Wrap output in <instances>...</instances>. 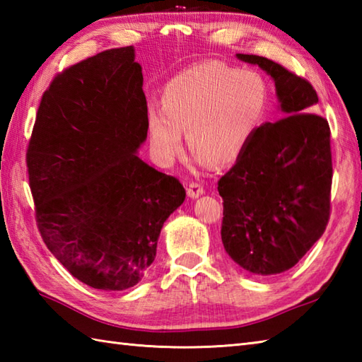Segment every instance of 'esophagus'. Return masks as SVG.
Instances as JSON below:
<instances>
[{
    "label": "esophagus",
    "mask_w": 362,
    "mask_h": 362,
    "mask_svg": "<svg viewBox=\"0 0 362 362\" xmlns=\"http://www.w3.org/2000/svg\"><path fill=\"white\" fill-rule=\"evenodd\" d=\"M187 191H188V196L189 197H193V199H196V197H199L201 194H204V187H202V183H199V182H191L189 185H188V188H187Z\"/></svg>",
    "instance_id": "obj_1"
}]
</instances>
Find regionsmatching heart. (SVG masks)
Wrapping results in <instances>:
<instances>
[{
	"mask_svg": "<svg viewBox=\"0 0 362 362\" xmlns=\"http://www.w3.org/2000/svg\"><path fill=\"white\" fill-rule=\"evenodd\" d=\"M267 105L269 88L261 74L218 62L193 65L166 83L161 109L149 110L152 148L160 158L173 160L182 151L185 130L201 163L232 165L263 124Z\"/></svg>",
	"mask_w": 362,
	"mask_h": 362,
	"instance_id": "b5f03b06",
	"label": "heart"
}]
</instances>
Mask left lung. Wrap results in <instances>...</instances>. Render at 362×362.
<instances>
[{
  "label": "left lung",
  "instance_id": "obj_1",
  "mask_svg": "<svg viewBox=\"0 0 362 362\" xmlns=\"http://www.w3.org/2000/svg\"><path fill=\"white\" fill-rule=\"evenodd\" d=\"M275 81L286 117L264 122L249 148L221 177V238L235 263L257 275L296 266L324 235L332 211V146L328 121L313 113L311 83L271 59L236 54Z\"/></svg>",
  "mask_w": 362,
  "mask_h": 362
}]
</instances>
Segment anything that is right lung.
<instances>
[{
  "instance_id": "right-lung-1",
  "label": "right lung",
  "mask_w": 362,
  "mask_h": 362,
  "mask_svg": "<svg viewBox=\"0 0 362 362\" xmlns=\"http://www.w3.org/2000/svg\"><path fill=\"white\" fill-rule=\"evenodd\" d=\"M134 59L132 46L113 48L59 73L26 152L43 243L74 279L104 291L141 280L187 196L179 179L136 156L149 126Z\"/></svg>"
}]
</instances>
